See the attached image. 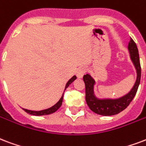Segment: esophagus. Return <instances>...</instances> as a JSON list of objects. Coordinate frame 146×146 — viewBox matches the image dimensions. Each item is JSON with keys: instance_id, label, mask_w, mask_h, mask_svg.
Returning <instances> with one entry per match:
<instances>
[{"instance_id": "esophagus-1", "label": "esophagus", "mask_w": 146, "mask_h": 146, "mask_svg": "<svg viewBox=\"0 0 146 146\" xmlns=\"http://www.w3.org/2000/svg\"><path fill=\"white\" fill-rule=\"evenodd\" d=\"M86 72V67H80V68L78 69L77 72H76V73H77V76L79 78H82L83 76V75L85 74Z\"/></svg>"}]
</instances>
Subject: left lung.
<instances>
[{"mask_svg": "<svg viewBox=\"0 0 146 146\" xmlns=\"http://www.w3.org/2000/svg\"><path fill=\"white\" fill-rule=\"evenodd\" d=\"M128 50L130 59L136 70L137 77L132 90L125 96L118 99H99L94 94L95 80L90 74L83 76L86 86V101L90 109L96 114L105 116L116 115L126 109L135 97L141 80V66L137 46L132 38H130Z\"/></svg>", "mask_w": 146, "mask_h": 146, "instance_id": "left-lung-1", "label": "left lung"}]
</instances>
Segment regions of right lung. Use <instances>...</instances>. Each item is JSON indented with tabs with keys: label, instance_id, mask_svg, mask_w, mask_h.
<instances>
[{
	"label": "right lung",
	"instance_id": "right-lung-1",
	"mask_svg": "<svg viewBox=\"0 0 146 146\" xmlns=\"http://www.w3.org/2000/svg\"><path fill=\"white\" fill-rule=\"evenodd\" d=\"M76 79V76H73V77L71 78L70 80L67 82V83L66 84L65 90H64V91L66 90V89L70 85L71 83H73V81L75 80ZM63 95H62V96H61L60 99V100H59L57 103H56L55 105L53 106H51L50 108L46 109V110H40V111H33V110H26V109H23V110H24L26 113L33 115H49V114H52V113H55L56 111L58 110L59 108L60 107L61 105H62V103H63Z\"/></svg>",
	"mask_w": 146,
	"mask_h": 146
}]
</instances>
